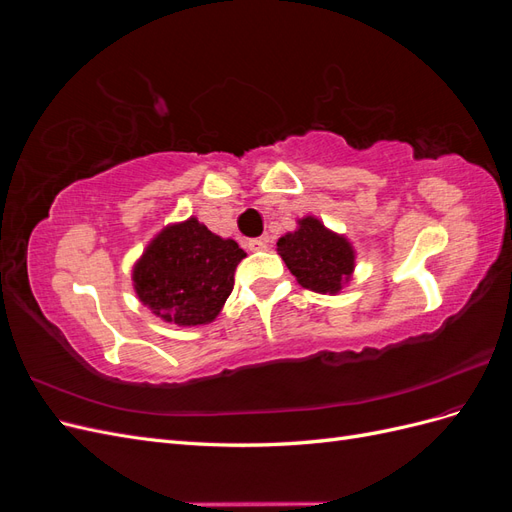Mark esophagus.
Here are the masks:
<instances>
[{
	"label": "esophagus",
	"instance_id": "1",
	"mask_svg": "<svg viewBox=\"0 0 512 512\" xmlns=\"http://www.w3.org/2000/svg\"><path fill=\"white\" fill-rule=\"evenodd\" d=\"M245 245H247V250H252V252L267 250V239H250Z\"/></svg>",
	"mask_w": 512,
	"mask_h": 512
}]
</instances>
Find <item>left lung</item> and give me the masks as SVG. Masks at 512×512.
<instances>
[{
  "instance_id": "1",
  "label": "left lung",
  "mask_w": 512,
  "mask_h": 512,
  "mask_svg": "<svg viewBox=\"0 0 512 512\" xmlns=\"http://www.w3.org/2000/svg\"><path fill=\"white\" fill-rule=\"evenodd\" d=\"M277 252L303 288L322 294L337 292L354 269L350 243L316 218L301 220L297 230L277 241Z\"/></svg>"
}]
</instances>
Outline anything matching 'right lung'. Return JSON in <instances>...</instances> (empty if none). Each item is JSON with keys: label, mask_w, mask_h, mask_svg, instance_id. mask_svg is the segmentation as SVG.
Masks as SVG:
<instances>
[{"label": "right lung", "mask_w": 512, "mask_h": 512, "mask_svg": "<svg viewBox=\"0 0 512 512\" xmlns=\"http://www.w3.org/2000/svg\"><path fill=\"white\" fill-rule=\"evenodd\" d=\"M245 252L190 218L164 228L134 267V288L153 314L194 327L220 314Z\"/></svg>", "instance_id": "add662e5"}]
</instances>
